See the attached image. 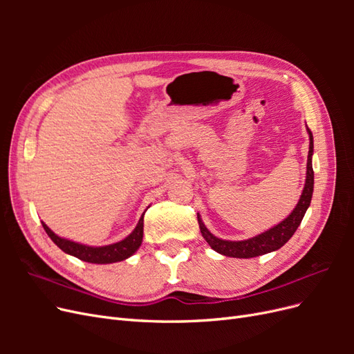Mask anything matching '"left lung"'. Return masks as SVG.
<instances>
[{"label":"left lung","mask_w":354,"mask_h":354,"mask_svg":"<svg viewBox=\"0 0 354 354\" xmlns=\"http://www.w3.org/2000/svg\"><path fill=\"white\" fill-rule=\"evenodd\" d=\"M308 134V156H307V171H306V181L295 208L291 211L288 217H285L281 223L274 224L273 227L264 230L260 234H255L252 238L243 239V241H227L217 238L212 234L205 224H203L201 216L198 214V223L203 239L208 242L211 248L226 257H233V259H252V257H259L277 251L279 248L292 238V234L298 229L301 220L304 217L306 211L310 207L313 196V186H315V173H313V134L307 128Z\"/></svg>","instance_id":"left-lung-1"}]
</instances>
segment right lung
<instances>
[{
  "mask_svg": "<svg viewBox=\"0 0 354 354\" xmlns=\"http://www.w3.org/2000/svg\"><path fill=\"white\" fill-rule=\"evenodd\" d=\"M143 217L145 212L142 214V217L138 220L134 230L122 241L103 246H91L62 238L53 232L46 223H42V227L47 232L50 239L55 242L63 252L93 264H111L130 259V257L140 248V245L143 242Z\"/></svg>",
  "mask_w": 354,
  "mask_h": 354,
  "instance_id": "add662e5",
  "label": "right lung"
}]
</instances>
